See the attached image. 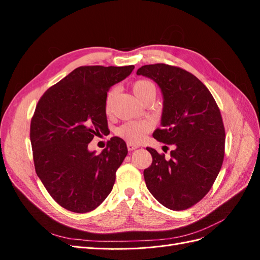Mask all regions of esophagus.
<instances>
[{"label": "esophagus", "mask_w": 260, "mask_h": 260, "mask_svg": "<svg viewBox=\"0 0 260 260\" xmlns=\"http://www.w3.org/2000/svg\"><path fill=\"white\" fill-rule=\"evenodd\" d=\"M127 147H128L129 151H135L136 148L140 147V145H138V144H133V143H127Z\"/></svg>", "instance_id": "1"}]
</instances>
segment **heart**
<instances>
[{"label": "heart", "mask_w": 260, "mask_h": 260, "mask_svg": "<svg viewBox=\"0 0 260 260\" xmlns=\"http://www.w3.org/2000/svg\"><path fill=\"white\" fill-rule=\"evenodd\" d=\"M132 91L135 95L141 102L143 99L149 95H156V86L153 82L148 80H138L132 84ZM116 95V89H113L108 92L105 100V112L107 114L111 113L113 102ZM152 124L147 120H139V121H129L123 123L121 127L118 128V136L122 139L129 141L131 143H138L142 140L146 133L151 130Z\"/></svg>", "instance_id": "b5f03b06"}]
</instances>
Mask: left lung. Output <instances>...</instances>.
I'll return each instance as SVG.
<instances>
[{"label":"left lung","mask_w":260,"mask_h":260,"mask_svg":"<svg viewBox=\"0 0 260 260\" xmlns=\"http://www.w3.org/2000/svg\"><path fill=\"white\" fill-rule=\"evenodd\" d=\"M137 75L157 83L162 94L161 128L153 133L174 145L170 158L146 147L153 157L144 170L148 191L161 205L183 210L205 196L222 166L225 132L216 101L205 84L184 69L145 65Z\"/></svg>","instance_id":"8db88e82"}]
</instances>
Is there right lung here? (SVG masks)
I'll return each mask as SVG.
<instances>
[{"label": "right lung", "mask_w": 260, "mask_h": 260, "mask_svg": "<svg viewBox=\"0 0 260 260\" xmlns=\"http://www.w3.org/2000/svg\"><path fill=\"white\" fill-rule=\"evenodd\" d=\"M133 69V65L78 67L39 101L30 125L35 168L61 207L89 212L112 192L116 171L128 154L125 142L114 137L100 154L88 145L107 130L108 90Z\"/></svg>", "instance_id": "1"}]
</instances>
